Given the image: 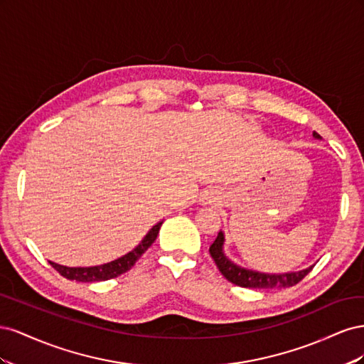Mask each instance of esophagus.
Returning a JSON list of instances; mask_svg holds the SVG:
<instances>
[{"label":"esophagus","instance_id":"esophagus-1","mask_svg":"<svg viewBox=\"0 0 364 364\" xmlns=\"http://www.w3.org/2000/svg\"><path fill=\"white\" fill-rule=\"evenodd\" d=\"M220 194H222V193H220L217 186H208V188H205L200 194V202L203 205H211L214 202H218L220 197H222Z\"/></svg>","mask_w":364,"mask_h":364}]
</instances>
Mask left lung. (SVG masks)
Returning <instances> with one entry per match:
<instances>
[{
  "label": "left lung",
  "mask_w": 364,
  "mask_h": 364,
  "mask_svg": "<svg viewBox=\"0 0 364 364\" xmlns=\"http://www.w3.org/2000/svg\"><path fill=\"white\" fill-rule=\"evenodd\" d=\"M316 138H321L318 134H313ZM223 234L218 232L214 243L209 246V253H211L213 259L215 261L218 270L222 272L223 277L238 287L245 289H285L293 287L297 282H301L308 273L313 270L314 266L310 269H305L301 272H291L284 274H269L261 272H253L237 266L232 261H229L223 253Z\"/></svg>",
  "instance_id": "1"
}]
</instances>
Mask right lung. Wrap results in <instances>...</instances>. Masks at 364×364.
<instances>
[{"label":"right lung","mask_w":364,"mask_h":364,"mask_svg":"<svg viewBox=\"0 0 364 364\" xmlns=\"http://www.w3.org/2000/svg\"><path fill=\"white\" fill-rule=\"evenodd\" d=\"M162 222H159L158 225L153 226L149 234L144 237V240L141 243L129 252L127 255L121 257L115 261H111L107 264H102V266H95V267H67V266H60V264L51 262V267L56 269L63 278H67L70 281H77V282H95V281H107L119 277V274L126 273L127 270H130L132 267L135 266V262L142 257L144 253L153 243L159 234V228H161Z\"/></svg>","instance_id":"obj_1"}]
</instances>
